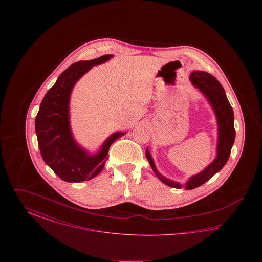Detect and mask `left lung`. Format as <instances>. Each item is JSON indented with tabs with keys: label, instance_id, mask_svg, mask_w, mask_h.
Masks as SVG:
<instances>
[{
	"label": "left lung",
	"instance_id": "1",
	"mask_svg": "<svg viewBox=\"0 0 262 262\" xmlns=\"http://www.w3.org/2000/svg\"><path fill=\"white\" fill-rule=\"evenodd\" d=\"M191 83L207 98L211 105L212 109L216 115L218 124V142H217V155L214 161L208 165L202 172L192 176L186 184V189H192L199 187L210 180L216 173H218L228 161L232 146L235 141L236 130L234 127V112L226 96L224 88L216 79L215 76L201 71L192 72L189 76ZM146 158L149 162L153 172L157 178L165 185L174 188H181L182 186L160 174L154 161L146 148Z\"/></svg>",
	"mask_w": 262,
	"mask_h": 262
}]
</instances>
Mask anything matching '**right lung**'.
Wrapping results in <instances>:
<instances>
[{
  "label": "right lung",
  "mask_w": 262,
  "mask_h": 262,
  "mask_svg": "<svg viewBox=\"0 0 262 262\" xmlns=\"http://www.w3.org/2000/svg\"><path fill=\"white\" fill-rule=\"evenodd\" d=\"M104 55L90 61L73 63L58 77L42 100L35 120L38 146L45 163L62 181L80 183L91 180L103 170L113 142L125 133H115L103 143L98 153L89 155L73 137L69 103L76 81L93 67L112 58Z\"/></svg>",
  "instance_id": "right-lung-1"
}]
</instances>
